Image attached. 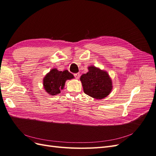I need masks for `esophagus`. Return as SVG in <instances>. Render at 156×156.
<instances>
[{"instance_id": "1", "label": "esophagus", "mask_w": 156, "mask_h": 156, "mask_svg": "<svg viewBox=\"0 0 156 156\" xmlns=\"http://www.w3.org/2000/svg\"><path fill=\"white\" fill-rule=\"evenodd\" d=\"M74 76L75 77V78H76L77 79H79V77H80V73H76L74 74Z\"/></svg>"}]
</instances>
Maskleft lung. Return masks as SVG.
Returning a JSON list of instances; mask_svg holds the SVG:
<instances>
[{"label": "left lung", "instance_id": "obj_1", "mask_svg": "<svg viewBox=\"0 0 156 156\" xmlns=\"http://www.w3.org/2000/svg\"><path fill=\"white\" fill-rule=\"evenodd\" d=\"M88 69V72L80 77L84 92L97 100H101L109 95L112 89V82L108 73L94 66H90Z\"/></svg>", "mask_w": 156, "mask_h": 156}]
</instances>
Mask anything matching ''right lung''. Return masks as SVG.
<instances>
[{
  "label": "right lung",
  "instance_id": "right-lung-1",
  "mask_svg": "<svg viewBox=\"0 0 156 156\" xmlns=\"http://www.w3.org/2000/svg\"><path fill=\"white\" fill-rule=\"evenodd\" d=\"M73 78V75L68 70L58 71L56 68H53L43 79L44 88L49 95H57L60 93V90L64 89L66 81Z\"/></svg>",
  "mask_w": 156,
  "mask_h": 156
}]
</instances>
